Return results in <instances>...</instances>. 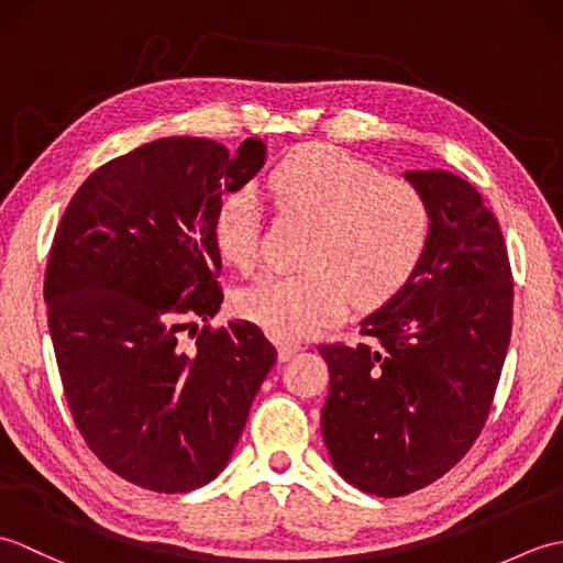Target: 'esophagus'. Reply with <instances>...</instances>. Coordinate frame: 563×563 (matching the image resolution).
Listing matches in <instances>:
<instances>
[{"label":"esophagus","mask_w":563,"mask_h":563,"mask_svg":"<svg viewBox=\"0 0 563 563\" xmlns=\"http://www.w3.org/2000/svg\"><path fill=\"white\" fill-rule=\"evenodd\" d=\"M300 351H302V345H300V343L280 341V343H278V361H280V363H288L290 357H292L295 353H300Z\"/></svg>","instance_id":"obj_1"}]
</instances>
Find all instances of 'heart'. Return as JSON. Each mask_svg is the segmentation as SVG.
<instances>
[{"mask_svg":"<svg viewBox=\"0 0 563 563\" xmlns=\"http://www.w3.org/2000/svg\"><path fill=\"white\" fill-rule=\"evenodd\" d=\"M283 208L314 222L300 273H268L239 292L246 319L275 336L300 339L336 321L349 300L385 302L421 261L430 212L418 188L399 176H379L373 164L333 145H307L271 174ZM214 244L232 266L258 263L261 206L251 188L227 194L214 212Z\"/></svg>","mask_w":563,"mask_h":563,"instance_id":"obj_1","label":"heart"}]
</instances>
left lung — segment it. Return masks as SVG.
I'll return each instance as SVG.
<instances>
[{"label":"left lung","instance_id":"left-lung-1","mask_svg":"<svg viewBox=\"0 0 563 563\" xmlns=\"http://www.w3.org/2000/svg\"><path fill=\"white\" fill-rule=\"evenodd\" d=\"M430 212L411 278L361 321L357 345H319L331 464L375 496H406L457 464L492 409L512 324V275L494 212L445 169L406 172Z\"/></svg>","mask_w":563,"mask_h":563}]
</instances>
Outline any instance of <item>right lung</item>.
<instances>
[{
    "label": "right lung",
    "mask_w": 563,
    "mask_h": 563,
    "mask_svg": "<svg viewBox=\"0 0 563 563\" xmlns=\"http://www.w3.org/2000/svg\"><path fill=\"white\" fill-rule=\"evenodd\" d=\"M263 164L258 137L234 154L154 140L93 172L55 232L43 295L71 418L111 472L150 492H194L224 470L275 365L251 321L198 331L222 305L214 212Z\"/></svg>",
    "instance_id": "right-lung-1"
}]
</instances>
